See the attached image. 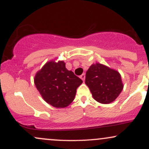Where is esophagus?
Returning a JSON list of instances; mask_svg holds the SVG:
<instances>
[{"label": "esophagus", "instance_id": "obj_1", "mask_svg": "<svg viewBox=\"0 0 149 149\" xmlns=\"http://www.w3.org/2000/svg\"><path fill=\"white\" fill-rule=\"evenodd\" d=\"M80 78H81V79L83 80V81H84V80H85V73H83V74H82L81 76H80Z\"/></svg>", "mask_w": 149, "mask_h": 149}]
</instances>
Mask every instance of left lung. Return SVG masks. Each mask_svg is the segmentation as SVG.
<instances>
[{"label": "left lung", "instance_id": "obj_1", "mask_svg": "<svg viewBox=\"0 0 149 149\" xmlns=\"http://www.w3.org/2000/svg\"><path fill=\"white\" fill-rule=\"evenodd\" d=\"M85 84L92 96L102 104L111 103L123 88L120 73L103 64H92L85 76Z\"/></svg>", "mask_w": 149, "mask_h": 149}]
</instances>
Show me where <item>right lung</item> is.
I'll use <instances>...</instances> for the list:
<instances>
[{
    "mask_svg": "<svg viewBox=\"0 0 149 149\" xmlns=\"http://www.w3.org/2000/svg\"><path fill=\"white\" fill-rule=\"evenodd\" d=\"M36 87L46 102L56 108L68 107L83 80L66 69L64 61H49L36 73Z\"/></svg>",
    "mask_w": 149,
    "mask_h": 149,
    "instance_id": "obj_1",
    "label": "right lung"
}]
</instances>
